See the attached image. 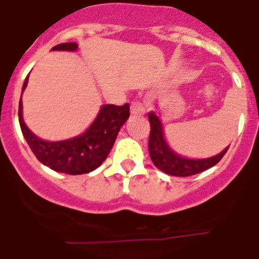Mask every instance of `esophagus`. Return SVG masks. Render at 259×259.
Instances as JSON below:
<instances>
[{
    "label": "esophagus",
    "instance_id": "34e87169",
    "mask_svg": "<svg viewBox=\"0 0 259 259\" xmlns=\"http://www.w3.org/2000/svg\"><path fill=\"white\" fill-rule=\"evenodd\" d=\"M131 114L132 115H144L145 114V107L140 101H135L131 104Z\"/></svg>",
    "mask_w": 259,
    "mask_h": 259
}]
</instances>
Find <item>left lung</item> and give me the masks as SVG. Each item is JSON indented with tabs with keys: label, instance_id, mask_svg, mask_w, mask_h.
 <instances>
[{
	"label": "left lung",
	"instance_id": "1",
	"mask_svg": "<svg viewBox=\"0 0 259 259\" xmlns=\"http://www.w3.org/2000/svg\"><path fill=\"white\" fill-rule=\"evenodd\" d=\"M148 118H149L150 123L149 144H148L150 158L155 167L168 175L192 176L200 174L210 167L215 166L227 152L228 148H226L219 154L205 158V159H188V158L182 157V155L176 154L174 150H171L170 146L167 145L163 131H162L161 120L157 114L154 111H150Z\"/></svg>",
	"mask_w": 259,
	"mask_h": 259
}]
</instances>
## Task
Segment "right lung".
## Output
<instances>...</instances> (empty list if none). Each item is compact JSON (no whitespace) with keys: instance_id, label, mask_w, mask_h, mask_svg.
Instances as JSON below:
<instances>
[{"instance_id":"1","label":"right lung","mask_w":259,"mask_h":259,"mask_svg":"<svg viewBox=\"0 0 259 259\" xmlns=\"http://www.w3.org/2000/svg\"><path fill=\"white\" fill-rule=\"evenodd\" d=\"M76 49V42H65L56 45L52 50L74 52ZM27 81L28 79L23 84V91L26 89ZM18 115L23 136L41 163L58 172L80 175L96 170L106 159L115 143L119 130L130 116V105H104L95 122L83 135L57 143L41 140L29 131L23 120L22 97Z\"/></svg>"}]
</instances>
